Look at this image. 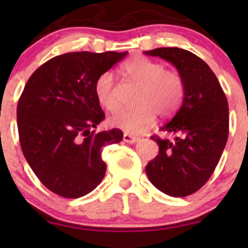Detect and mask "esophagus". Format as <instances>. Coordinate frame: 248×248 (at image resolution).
Listing matches in <instances>:
<instances>
[{"instance_id": "esophagus-1", "label": "esophagus", "mask_w": 248, "mask_h": 248, "mask_svg": "<svg viewBox=\"0 0 248 248\" xmlns=\"http://www.w3.org/2000/svg\"><path fill=\"white\" fill-rule=\"evenodd\" d=\"M124 140L126 142H128V144H134V142L138 141L139 137L132 136V134H129V133H124Z\"/></svg>"}]
</instances>
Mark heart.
<instances>
[{
	"mask_svg": "<svg viewBox=\"0 0 248 248\" xmlns=\"http://www.w3.org/2000/svg\"><path fill=\"white\" fill-rule=\"evenodd\" d=\"M124 72L141 85L137 106L126 108L110 119L114 127L131 133H141L155 121L157 112L169 116L181 104L185 82L177 72L164 68L163 64L142 56L129 59ZM94 94L103 108L114 112L120 108L115 79L110 72L101 74L94 84Z\"/></svg>",
	"mask_w": 248,
	"mask_h": 248,
	"instance_id": "obj_1",
	"label": "heart"
}]
</instances>
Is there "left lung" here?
<instances>
[{
	"label": "left lung",
	"mask_w": 248,
	"mask_h": 248,
	"mask_svg": "<svg viewBox=\"0 0 248 248\" xmlns=\"http://www.w3.org/2000/svg\"><path fill=\"white\" fill-rule=\"evenodd\" d=\"M174 64L185 82L181 108L161 131L174 139L152 137L159 152L145 168L156 188L186 197L202 188L218 164L229 133V109L219 81L197 55L180 47L145 51Z\"/></svg>",
	"instance_id": "obj_1"
}]
</instances>
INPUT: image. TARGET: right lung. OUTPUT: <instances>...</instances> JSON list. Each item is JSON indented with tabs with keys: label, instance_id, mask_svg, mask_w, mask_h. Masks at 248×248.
<instances>
[{
	"label": "right lung",
	"instance_id": "add662e5",
	"mask_svg": "<svg viewBox=\"0 0 248 248\" xmlns=\"http://www.w3.org/2000/svg\"><path fill=\"white\" fill-rule=\"evenodd\" d=\"M127 55L107 51L67 52L42 64L27 80L17 102L20 145L36 176L54 193L80 198L106 175L102 147L124 133H96L104 120L94 84Z\"/></svg>",
	"mask_w": 248,
	"mask_h": 248
}]
</instances>
